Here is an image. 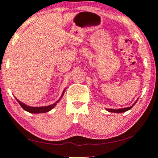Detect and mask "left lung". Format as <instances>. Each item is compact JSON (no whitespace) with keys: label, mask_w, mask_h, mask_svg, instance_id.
<instances>
[{"label":"left lung","mask_w":158,"mask_h":158,"mask_svg":"<svg viewBox=\"0 0 158 158\" xmlns=\"http://www.w3.org/2000/svg\"><path fill=\"white\" fill-rule=\"evenodd\" d=\"M138 99H139V98H137V100H136L135 102L134 103V104L131 106H130V107L123 108V109H106L107 111H109V112H114V113H123V112H125V111H129V110H130L131 108H132L134 106H135V103L137 102Z\"/></svg>","instance_id":"1"}]
</instances>
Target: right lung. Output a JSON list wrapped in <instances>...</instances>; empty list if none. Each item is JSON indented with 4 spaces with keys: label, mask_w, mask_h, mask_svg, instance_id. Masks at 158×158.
Returning a JSON list of instances; mask_svg holds the SVG:
<instances>
[{
    "label": "right lung",
    "mask_w": 158,
    "mask_h": 158,
    "mask_svg": "<svg viewBox=\"0 0 158 158\" xmlns=\"http://www.w3.org/2000/svg\"><path fill=\"white\" fill-rule=\"evenodd\" d=\"M65 90H66V88H64V89L63 90V92H62V96L59 98V100H57L55 103H53V104H51V105H49V106H40V107L29 106L26 105L25 103H23L21 102V101H20L19 100V99H17L16 97H15V98L16 99V101H18L19 103V104H20L21 106L22 107L23 109L25 110V111L29 112V113H31V114L46 113V112L49 111H50V110L52 109L53 108H55L56 106V105L57 104V103L59 102V101H60V99L62 98V96H63L64 92H65Z\"/></svg>",
    "instance_id": "obj_1"
}]
</instances>
